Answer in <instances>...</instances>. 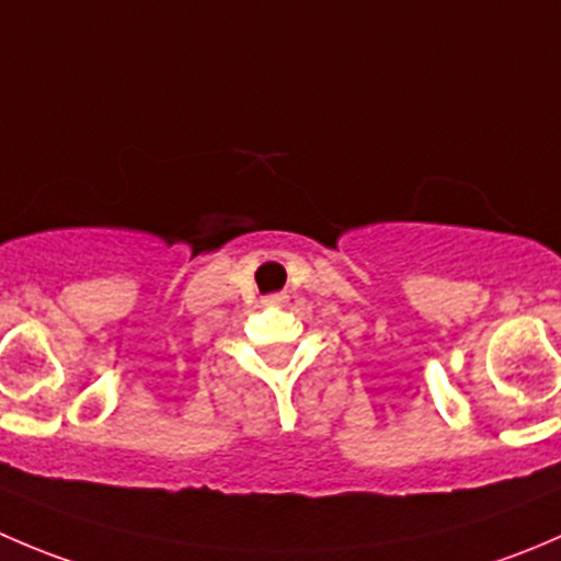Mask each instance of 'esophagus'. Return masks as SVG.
<instances>
[{
    "mask_svg": "<svg viewBox=\"0 0 561 561\" xmlns=\"http://www.w3.org/2000/svg\"><path fill=\"white\" fill-rule=\"evenodd\" d=\"M285 298H287V296H282V293H274V296L265 298L263 304H268V307H282V304H285Z\"/></svg>",
    "mask_w": 561,
    "mask_h": 561,
    "instance_id": "1",
    "label": "esophagus"
}]
</instances>
